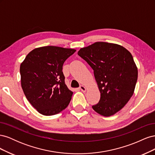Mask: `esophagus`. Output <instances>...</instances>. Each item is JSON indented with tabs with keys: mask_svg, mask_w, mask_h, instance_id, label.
<instances>
[{
	"mask_svg": "<svg viewBox=\"0 0 155 155\" xmlns=\"http://www.w3.org/2000/svg\"><path fill=\"white\" fill-rule=\"evenodd\" d=\"M79 89L82 91V92H85L87 91V88L85 87H84L83 85H81L80 87H79Z\"/></svg>",
	"mask_w": 155,
	"mask_h": 155,
	"instance_id": "1",
	"label": "esophagus"
}]
</instances>
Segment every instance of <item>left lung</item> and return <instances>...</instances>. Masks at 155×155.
I'll return each mask as SVG.
<instances>
[{
  "mask_svg": "<svg viewBox=\"0 0 155 155\" xmlns=\"http://www.w3.org/2000/svg\"><path fill=\"white\" fill-rule=\"evenodd\" d=\"M78 54L90 65L101 93L92 109L104 116L114 115L132 97L138 69L132 55L119 45L96 42L81 48Z\"/></svg>",
  "mask_w": 155,
  "mask_h": 155,
  "instance_id": "left-lung-1",
  "label": "left lung"
}]
</instances>
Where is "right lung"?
Segmentation results:
<instances>
[{
	"label": "right lung",
	"instance_id": "right-lung-1",
	"mask_svg": "<svg viewBox=\"0 0 155 155\" xmlns=\"http://www.w3.org/2000/svg\"><path fill=\"white\" fill-rule=\"evenodd\" d=\"M76 50L47 46L26 55L20 67L21 87L27 100L40 114H57L66 109L73 92L64 83L63 65Z\"/></svg>",
	"mask_w": 155,
	"mask_h": 155
}]
</instances>
